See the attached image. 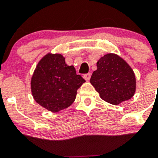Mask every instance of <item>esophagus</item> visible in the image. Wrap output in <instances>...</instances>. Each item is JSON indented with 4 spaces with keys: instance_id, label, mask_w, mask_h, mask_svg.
<instances>
[{
    "instance_id": "esophagus-1",
    "label": "esophagus",
    "mask_w": 158,
    "mask_h": 158,
    "mask_svg": "<svg viewBox=\"0 0 158 158\" xmlns=\"http://www.w3.org/2000/svg\"><path fill=\"white\" fill-rule=\"evenodd\" d=\"M83 77L85 78L87 81H89L90 80V77H91V73H86V74L84 75Z\"/></svg>"
}]
</instances>
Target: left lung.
Listing matches in <instances>:
<instances>
[{
  "mask_svg": "<svg viewBox=\"0 0 158 158\" xmlns=\"http://www.w3.org/2000/svg\"><path fill=\"white\" fill-rule=\"evenodd\" d=\"M90 83L100 98L118 105L133 97L136 91V78L129 64L116 54H104L96 62Z\"/></svg>",
  "mask_w": 158,
  "mask_h": 158,
  "instance_id": "left-lung-1",
  "label": "left lung"
}]
</instances>
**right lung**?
I'll return each instance as SVG.
<instances>
[{
	"instance_id": "1",
	"label": "right lung",
	"mask_w": 158,
	"mask_h": 158,
	"mask_svg": "<svg viewBox=\"0 0 158 158\" xmlns=\"http://www.w3.org/2000/svg\"><path fill=\"white\" fill-rule=\"evenodd\" d=\"M85 82L73 65L65 63L61 54L48 53L36 65L31 79V90L36 103L52 112L69 107L77 89Z\"/></svg>"
}]
</instances>
